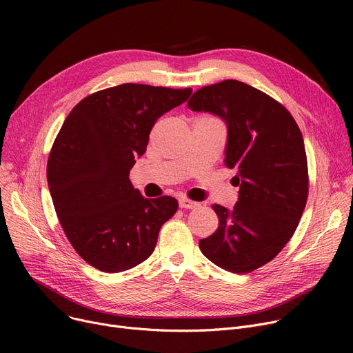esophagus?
Segmentation results:
<instances>
[{
  "label": "esophagus",
  "mask_w": 353,
  "mask_h": 353,
  "mask_svg": "<svg viewBox=\"0 0 353 353\" xmlns=\"http://www.w3.org/2000/svg\"><path fill=\"white\" fill-rule=\"evenodd\" d=\"M179 206H180V209H194V208H197V203L192 201L189 199H180Z\"/></svg>",
  "instance_id": "34e87169"
}]
</instances>
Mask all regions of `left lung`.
Masks as SVG:
<instances>
[{
	"mask_svg": "<svg viewBox=\"0 0 353 353\" xmlns=\"http://www.w3.org/2000/svg\"><path fill=\"white\" fill-rule=\"evenodd\" d=\"M188 105L226 123L225 163L237 169V203L232 210L213 205L219 228L200 240V250L221 269L249 273L281 253L305 210L309 181L302 133L281 103L237 80L201 87Z\"/></svg>",
	"mask_w": 353,
	"mask_h": 353,
	"instance_id": "1",
	"label": "left lung"
}]
</instances>
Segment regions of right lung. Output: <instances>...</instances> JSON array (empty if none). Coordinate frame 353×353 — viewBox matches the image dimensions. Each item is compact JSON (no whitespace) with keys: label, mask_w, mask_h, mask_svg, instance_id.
Listing matches in <instances>:
<instances>
[{"label":"right lung","mask_w":353,"mask_h":353,"mask_svg":"<svg viewBox=\"0 0 353 353\" xmlns=\"http://www.w3.org/2000/svg\"><path fill=\"white\" fill-rule=\"evenodd\" d=\"M190 94L125 83L90 94L65 119L47 163L48 189L71 246L96 269L119 273L144 262L177 212L174 197L145 199L128 174L157 119Z\"/></svg>","instance_id":"obj_1"}]
</instances>
